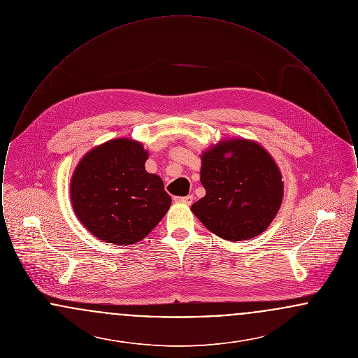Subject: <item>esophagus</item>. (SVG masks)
Here are the masks:
<instances>
[{
  "mask_svg": "<svg viewBox=\"0 0 358 358\" xmlns=\"http://www.w3.org/2000/svg\"><path fill=\"white\" fill-rule=\"evenodd\" d=\"M176 203H181V204L192 205L193 204V196H185V197H174Z\"/></svg>",
  "mask_w": 358,
  "mask_h": 358,
  "instance_id": "1",
  "label": "esophagus"
}]
</instances>
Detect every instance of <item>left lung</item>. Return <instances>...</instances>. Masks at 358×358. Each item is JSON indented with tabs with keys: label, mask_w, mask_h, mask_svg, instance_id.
<instances>
[{
	"label": "left lung",
	"mask_w": 358,
	"mask_h": 358,
	"mask_svg": "<svg viewBox=\"0 0 358 358\" xmlns=\"http://www.w3.org/2000/svg\"><path fill=\"white\" fill-rule=\"evenodd\" d=\"M201 159L206 194L192 212L219 238L240 241L260 235L283 199L282 176L271 155L256 142L234 139L213 146Z\"/></svg>",
	"instance_id": "obj_1"
}]
</instances>
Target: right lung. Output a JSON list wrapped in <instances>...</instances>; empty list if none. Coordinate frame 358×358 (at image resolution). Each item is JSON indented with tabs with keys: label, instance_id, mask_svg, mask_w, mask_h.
Masks as SVG:
<instances>
[{
	"label": "right lung",
	"instance_id": "obj_1",
	"mask_svg": "<svg viewBox=\"0 0 358 358\" xmlns=\"http://www.w3.org/2000/svg\"><path fill=\"white\" fill-rule=\"evenodd\" d=\"M148 152L131 139H113L85 154L71 181L78 219L98 238L134 244L171 208L162 180L145 171Z\"/></svg>",
	"mask_w": 358,
	"mask_h": 358
}]
</instances>
